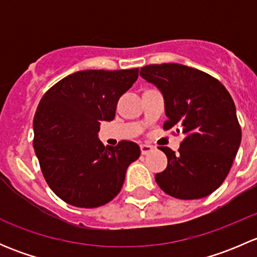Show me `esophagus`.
<instances>
[{
  "instance_id": "esophagus-1",
  "label": "esophagus",
  "mask_w": 257,
  "mask_h": 257,
  "mask_svg": "<svg viewBox=\"0 0 257 257\" xmlns=\"http://www.w3.org/2000/svg\"><path fill=\"white\" fill-rule=\"evenodd\" d=\"M153 150V147L152 145H149V144H141V152H142V154L143 155H145V154H148V153H150Z\"/></svg>"
}]
</instances>
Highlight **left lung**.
Instances as JSON below:
<instances>
[{
	"label": "left lung",
	"instance_id": "8db88e82",
	"mask_svg": "<svg viewBox=\"0 0 257 257\" xmlns=\"http://www.w3.org/2000/svg\"><path fill=\"white\" fill-rule=\"evenodd\" d=\"M141 76L163 93L168 116L163 128L184 134L178 153L159 148L168 165L155 181L181 200L205 198L224 183L240 147L231 95L216 78L183 64H149L141 68Z\"/></svg>",
	"mask_w": 257,
	"mask_h": 257
}]
</instances>
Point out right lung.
<instances>
[{
	"mask_svg": "<svg viewBox=\"0 0 257 257\" xmlns=\"http://www.w3.org/2000/svg\"><path fill=\"white\" fill-rule=\"evenodd\" d=\"M138 68L89 69L64 77L40 100L33 119V148L49 188L77 208H98L115 198L139 145L98 139L102 120L115 116L119 98L138 78Z\"/></svg>",
	"mask_w": 257,
	"mask_h": 257,
	"instance_id": "right-lung-1",
	"label": "right lung"
}]
</instances>
